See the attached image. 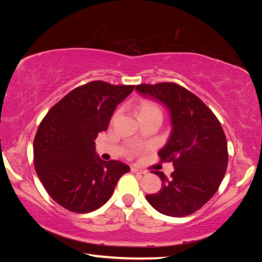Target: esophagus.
<instances>
[{
  "instance_id": "obj_1",
  "label": "esophagus",
  "mask_w": 262,
  "mask_h": 262,
  "mask_svg": "<svg viewBox=\"0 0 262 262\" xmlns=\"http://www.w3.org/2000/svg\"><path fill=\"white\" fill-rule=\"evenodd\" d=\"M130 171L133 172V173H137V174H145V173H146L145 171H143V170H141V169H138V168H136V166H132Z\"/></svg>"
}]
</instances>
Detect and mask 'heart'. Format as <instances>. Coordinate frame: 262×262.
I'll list each match as a JSON object with an SVG mask.
<instances>
[{
    "label": "heart",
    "mask_w": 262,
    "mask_h": 262,
    "mask_svg": "<svg viewBox=\"0 0 262 262\" xmlns=\"http://www.w3.org/2000/svg\"><path fill=\"white\" fill-rule=\"evenodd\" d=\"M146 115H161V110L152 101H142L138 107V117Z\"/></svg>",
    "instance_id": "1"
}]
</instances>
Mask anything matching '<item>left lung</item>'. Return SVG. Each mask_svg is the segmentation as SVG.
<instances>
[{
  "label": "left lung",
  "instance_id": "8db88e82",
  "mask_svg": "<svg viewBox=\"0 0 262 262\" xmlns=\"http://www.w3.org/2000/svg\"><path fill=\"white\" fill-rule=\"evenodd\" d=\"M135 90L168 109L171 133L160 149L162 161H172L170 178L154 171L162 188L146 194L161 214L183 217L200 209L214 196L227 168V143L216 116L202 100L176 83L141 84Z\"/></svg>",
  "mask_w": 262,
  "mask_h": 262
}]
</instances>
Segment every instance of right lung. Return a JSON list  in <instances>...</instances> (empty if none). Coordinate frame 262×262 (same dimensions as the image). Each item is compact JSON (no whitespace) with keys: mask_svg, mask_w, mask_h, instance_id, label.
<instances>
[{"mask_svg":"<svg viewBox=\"0 0 262 262\" xmlns=\"http://www.w3.org/2000/svg\"><path fill=\"white\" fill-rule=\"evenodd\" d=\"M135 85L102 81L79 86L48 111L33 141L35 169L55 202L74 213H90L108 202L117 182L130 170L96 153L99 133Z\"/></svg>","mask_w":262,"mask_h":262,"instance_id":"right-lung-1","label":"right lung"}]
</instances>
